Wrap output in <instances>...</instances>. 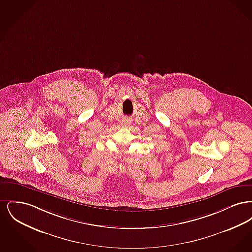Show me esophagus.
<instances>
[{"mask_svg": "<svg viewBox=\"0 0 252 252\" xmlns=\"http://www.w3.org/2000/svg\"><path fill=\"white\" fill-rule=\"evenodd\" d=\"M130 124H131V122L129 120H127V119L122 121V126H130Z\"/></svg>", "mask_w": 252, "mask_h": 252, "instance_id": "esophagus-1", "label": "esophagus"}]
</instances>
